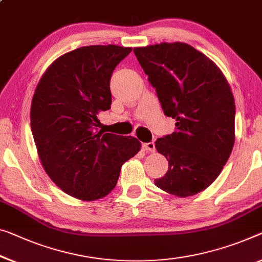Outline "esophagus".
<instances>
[{
	"label": "esophagus",
	"mask_w": 262,
	"mask_h": 262,
	"mask_svg": "<svg viewBox=\"0 0 262 262\" xmlns=\"http://www.w3.org/2000/svg\"><path fill=\"white\" fill-rule=\"evenodd\" d=\"M143 148H144L145 151H147V152H155L156 151V146H155V143L154 142L144 143L143 144Z\"/></svg>",
	"instance_id": "obj_1"
}]
</instances>
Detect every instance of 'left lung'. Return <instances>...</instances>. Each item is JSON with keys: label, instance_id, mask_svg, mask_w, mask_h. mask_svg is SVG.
<instances>
[{"label": "left lung", "instance_id": "left-lung-1", "mask_svg": "<svg viewBox=\"0 0 262 262\" xmlns=\"http://www.w3.org/2000/svg\"><path fill=\"white\" fill-rule=\"evenodd\" d=\"M164 114L176 119L173 134L156 140L168 170L155 184L177 196L206 190L218 178L234 145L235 104L218 66L190 44L135 48Z\"/></svg>", "mask_w": 262, "mask_h": 262}]
</instances>
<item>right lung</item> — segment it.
<instances>
[{
	"instance_id": "obj_1",
	"label": "right lung",
	"mask_w": 262,
	"mask_h": 262,
	"mask_svg": "<svg viewBox=\"0 0 262 262\" xmlns=\"http://www.w3.org/2000/svg\"><path fill=\"white\" fill-rule=\"evenodd\" d=\"M131 50L114 44L78 48L52 62L36 86L30 120L39 160L74 198L107 195L123 164L142 147L135 137L98 130L97 116L111 107L112 72Z\"/></svg>"
}]
</instances>
